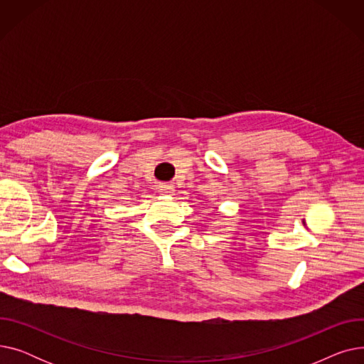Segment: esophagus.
Masks as SVG:
<instances>
[{"mask_svg":"<svg viewBox=\"0 0 364 364\" xmlns=\"http://www.w3.org/2000/svg\"><path fill=\"white\" fill-rule=\"evenodd\" d=\"M159 193L161 195H166V196H171V195H174V186L172 184H168V183H162V184H159Z\"/></svg>","mask_w":364,"mask_h":364,"instance_id":"1","label":"esophagus"}]
</instances>
